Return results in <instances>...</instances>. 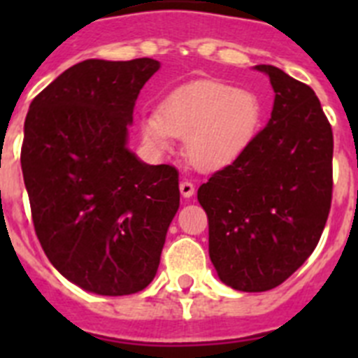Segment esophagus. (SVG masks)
Returning a JSON list of instances; mask_svg holds the SVG:
<instances>
[{
  "mask_svg": "<svg viewBox=\"0 0 358 358\" xmlns=\"http://www.w3.org/2000/svg\"><path fill=\"white\" fill-rule=\"evenodd\" d=\"M179 189H181L182 197L188 199L195 194V185L192 181H188V179H182L181 185H179Z\"/></svg>",
  "mask_w": 358,
  "mask_h": 358,
  "instance_id": "obj_1",
  "label": "esophagus"
}]
</instances>
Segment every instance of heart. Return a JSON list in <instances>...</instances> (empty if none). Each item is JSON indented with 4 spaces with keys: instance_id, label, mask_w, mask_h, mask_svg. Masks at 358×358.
I'll return each mask as SVG.
<instances>
[{
    "instance_id": "b5f03b06",
    "label": "heart",
    "mask_w": 358,
    "mask_h": 358,
    "mask_svg": "<svg viewBox=\"0 0 358 358\" xmlns=\"http://www.w3.org/2000/svg\"><path fill=\"white\" fill-rule=\"evenodd\" d=\"M260 96L220 80H195L177 87L159 110L143 113L141 136L148 147L166 150L185 138L188 159L201 169H218L238 157L260 129Z\"/></svg>"
}]
</instances>
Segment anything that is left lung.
I'll return each instance as SVG.
<instances>
[{"label": "left lung", "mask_w": 358, "mask_h": 358, "mask_svg": "<svg viewBox=\"0 0 358 358\" xmlns=\"http://www.w3.org/2000/svg\"><path fill=\"white\" fill-rule=\"evenodd\" d=\"M276 93L271 120L199 188L210 258L231 289L281 285L314 252L331 206L334 134L314 90L260 64Z\"/></svg>", "instance_id": "left-lung-1"}]
</instances>
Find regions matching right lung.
<instances>
[{"label":"right lung","instance_id":"right-lung-1","mask_svg":"<svg viewBox=\"0 0 358 358\" xmlns=\"http://www.w3.org/2000/svg\"><path fill=\"white\" fill-rule=\"evenodd\" d=\"M154 59L71 66L24 120L21 169L36 235L53 267L84 290L129 296L159 267L179 210V172L127 148V127Z\"/></svg>","mask_w":358,"mask_h":358}]
</instances>
